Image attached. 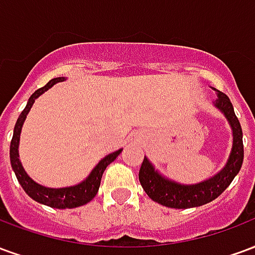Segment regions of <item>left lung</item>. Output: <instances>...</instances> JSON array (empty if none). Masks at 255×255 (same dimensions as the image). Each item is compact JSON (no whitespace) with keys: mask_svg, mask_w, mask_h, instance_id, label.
I'll use <instances>...</instances> for the list:
<instances>
[{"mask_svg":"<svg viewBox=\"0 0 255 255\" xmlns=\"http://www.w3.org/2000/svg\"><path fill=\"white\" fill-rule=\"evenodd\" d=\"M217 100L214 105L219 108L230 122L234 135V143L231 150L230 158L227 165L216 175L192 186H184L179 183L171 182L165 177H162L157 171H154L153 165L144 157L143 162L139 169V182L154 202L164 205L166 208L173 209H188L202 206L205 203L212 202L213 199L221 195L224 190L230 186L234 177L239 173L243 164V132H242L241 123L234 112V106L231 104L230 98L217 91Z\"/></svg>","mask_w":255,"mask_h":255,"instance_id":"obj_1","label":"left lung"}]
</instances>
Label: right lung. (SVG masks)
Returning a JSON list of instances; mask_svg holds the SVG:
<instances>
[{"label":"right lung","mask_w":255,"mask_h":255,"mask_svg":"<svg viewBox=\"0 0 255 255\" xmlns=\"http://www.w3.org/2000/svg\"><path fill=\"white\" fill-rule=\"evenodd\" d=\"M64 78H54L52 79L47 84H45L43 87L38 89L31 95L30 100L27 102V106H25L23 112L20 113L19 119L16 122V126H14L13 129V138L10 140V164H12V168H13L14 173H16V177L19 180L20 186L23 187L28 195H30L34 201L39 203H43V205H47L50 208H57V209H72L78 208V206H82V205H86L87 202H90L93 198L97 195L98 192V188H100L101 179H102V175H104V171L106 169V166L109 165L111 162L116 160V157L120 153L122 150H117L112 154L106 155L104 160H101L98 162V165L95 166L93 172L90 173V176L82 182L78 186H73V187H65V188H47L43 187L41 184L35 183L32 179H31L25 171L23 169V165L19 160V140H20V132H21V127H23V123H24L25 117H27V113L30 112L31 106L35 102V100L41 94H43L46 90H49L52 86H54L58 82H63Z\"/></svg>","instance_id":"1"}]
</instances>
